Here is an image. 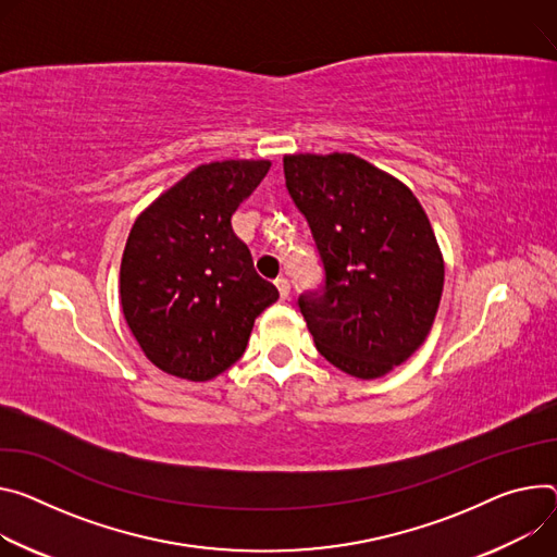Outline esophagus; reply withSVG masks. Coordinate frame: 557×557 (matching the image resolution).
<instances>
[{"instance_id":"34e87169","label":"esophagus","mask_w":557,"mask_h":557,"mask_svg":"<svg viewBox=\"0 0 557 557\" xmlns=\"http://www.w3.org/2000/svg\"><path fill=\"white\" fill-rule=\"evenodd\" d=\"M275 286H277V290H280V297H282V299H288V295H290V282H288L286 277H277V280H275Z\"/></svg>"}]
</instances>
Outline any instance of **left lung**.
Listing matches in <instances>:
<instances>
[{
  "label": "left lung",
  "instance_id": "left-lung-1",
  "mask_svg": "<svg viewBox=\"0 0 557 557\" xmlns=\"http://www.w3.org/2000/svg\"><path fill=\"white\" fill-rule=\"evenodd\" d=\"M284 177L326 271L322 297H299L313 342L346 375L384 377L424 344L440 309L433 226L407 184L352 153L284 156Z\"/></svg>",
  "mask_w": 557,
  "mask_h": 557
}]
</instances>
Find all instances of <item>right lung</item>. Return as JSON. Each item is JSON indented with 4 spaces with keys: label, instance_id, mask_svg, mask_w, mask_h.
<instances>
[{
    "label": "right lung",
    "instance_id": "right-lung-1",
    "mask_svg": "<svg viewBox=\"0 0 557 557\" xmlns=\"http://www.w3.org/2000/svg\"><path fill=\"white\" fill-rule=\"evenodd\" d=\"M269 160L199 164L137 215L122 256L120 301L160 371L207 382L235 364L277 288L252 269L231 218Z\"/></svg>",
    "mask_w": 557,
    "mask_h": 557
}]
</instances>
